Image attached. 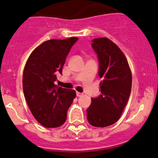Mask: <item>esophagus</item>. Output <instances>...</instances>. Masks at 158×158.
<instances>
[{
	"label": "esophagus",
	"mask_w": 158,
	"mask_h": 158,
	"mask_svg": "<svg viewBox=\"0 0 158 158\" xmlns=\"http://www.w3.org/2000/svg\"><path fill=\"white\" fill-rule=\"evenodd\" d=\"M76 95H77V97H81L83 95V94L82 93H79V92H76Z\"/></svg>",
	"instance_id": "esophagus-1"
}]
</instances>
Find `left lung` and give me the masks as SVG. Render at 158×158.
I'll list each match as a JSON object with an SVG mask.
<instances>
[{
  "instance_id": "8db88e82",
  "label": "left lung",
  "mask_w": 158,
  "mask_h": 158,
  "mask_svg": "<svg viewBox=\"0 0 158 158\" xmlns=\"http://www.w3.org/2000/svg\"><path fill=\"white\" fill-rule=\"evenodd\" d=\"M92 47L99 59L98 75L102 94L91 99L86 109L89 124L105 127L116 123L129 99L132 76L121 49L107 38H94Z\"/></svg>"
}]
</instances>
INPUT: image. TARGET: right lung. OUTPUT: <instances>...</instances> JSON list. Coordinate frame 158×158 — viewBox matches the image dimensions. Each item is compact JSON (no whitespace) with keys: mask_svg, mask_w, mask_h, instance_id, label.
I'll list each match as a JSON object with an SVG mask.
<instances>
[{"mask_svg":"<svg viewBox=\"0 0 158 158\" xmlns=\"http://www.w3.org/2000/svg\"><path fill=\"white\" fill-rule=\"evenodd\" d=\"M76 37L45 41L28 57L23 75V89L29 109L38 123L45 127L64 124L67 111L76 94L74 89L54 84L56 74L62 73L67 56Z\"/></svg>","mask_w":158,"mask_h":158,"instance_id":"1","label":"right lung"}]
</instances>
